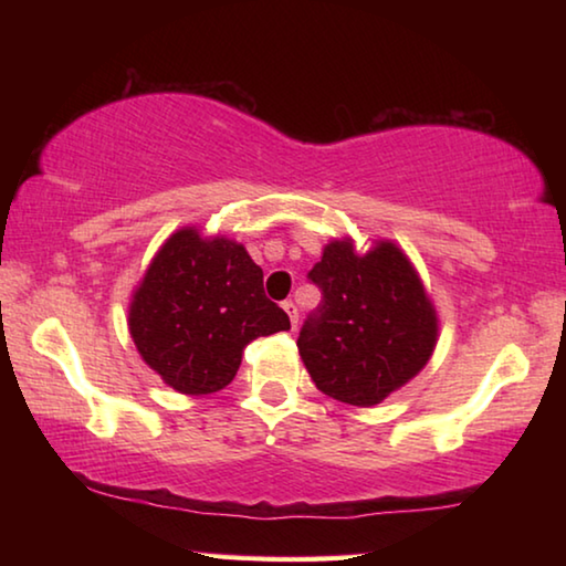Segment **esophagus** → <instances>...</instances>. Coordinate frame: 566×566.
Here are the masks:
<instances>
[{
  "label": "esophagus",
  "mask_w": 566,
  "mask_h": 566,
  "mask_svg": "<svg viewBox=\"0 0 566 566\" xmlns=\"http://www.w3.org/2000/svg\"><path fill=\"white\" fill-rule=\"evenodd\" d=\"M282 310L286 312V317H290L292 327H296V322H300V310H296V304L292 300H286V302H282Z\"/></svg>",
  "instance_id": "34e87169"
}]
</instances>
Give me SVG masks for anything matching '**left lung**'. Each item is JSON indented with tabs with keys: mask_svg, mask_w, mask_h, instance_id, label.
Here are the masks:
<instances>
[{
	"mask_svg": "<svg viewBox=\"0 0 566 566\" xmlns=\"http://www.w3.org/2000/svg\"><path fill=\"white\" fill-rule=\"evenodd\" d=\"M310 280L324 294L304 322L300 357L319 391L352 407H375L432 359L439 317L409 256L377 239L357 252L352 237L324 244Z\"/></svg>",
	"mask_w": 566,
	"mask_h": 566,
	"instance_id": "obj_1",
	"label": "left lung"
}]
</instances>
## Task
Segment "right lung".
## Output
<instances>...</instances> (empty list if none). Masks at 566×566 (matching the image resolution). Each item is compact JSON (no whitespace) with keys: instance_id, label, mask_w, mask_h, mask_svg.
Returning <instances> with one entry per match:
<instances>
[{"instance_id":"add662e5","label":"right lung","mask_w":566,"mask_h":566,"mask_svg":"<svg viewBox=\"0 0 566 566\" xmlns=\"http://www.w3.org/2000/svg\"><path fill=\"white\" fill-rule=\"evenodd\" d=\"M262 280L244 244L197 227L177 229L132 292L127 322L139 357L179 395L224 389L249 342L290 329Z\"/></svg>"}]
</instances>
